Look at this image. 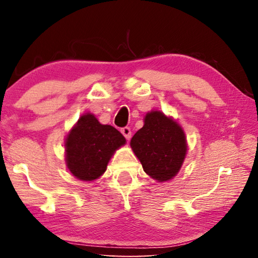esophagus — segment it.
Returning <instances> with one entry per match:
<instances>
[{
	"label": "esophagus",
	"mask_w": 258,
	"mask_h": 258,
	"mask_svg": "<svg viewBox=\"0 0 258 258\" xmlns=\"http://www.w3.org/2000/svg\"><path fill=\"white\" fill-rule=\"evenodd\" d=\"M120 132H121V134L124 135L126 140L131 139V128L128 127V126H125V127L120 128Z\"/></svg>",
	"instance_id": "obj_1"
}]
</instances>
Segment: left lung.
<instances>
[{"mask_svg":"<svg viewBox=\"0 0 258 258\" xmlns=\"http://www.w3.org/2000/svg\"><path fill=\"white\" fill-rule=\"evenodd\" d=\"M131 147L143 171L160 182L176 175L186 154L185 137L180 125L160 111L147 113L145 125L134 134Z\"/></svg>","mask_w":258,"mask_h":258,"instance_id":"1","label":"left lung"}]
</instances>
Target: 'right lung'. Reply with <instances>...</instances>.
<instances>
[{
	"label": "right lung",
	"instance_id": "add662e5",
	"mask_svg": "<svg viewBox=\"0 0 258 258\" xmlns=\"http://www.w3.org/2000/svg\"><path fill=\"white\" fill-rule=\"evenodd\" d=\"M119 131L102 125L91 113L82 116L66 140L69 171L82 181H93L106 171L113 152L125 145Z\"/></svg>",
	"mask_w": 258,
	"mask_h": 258
}]
</instances>
